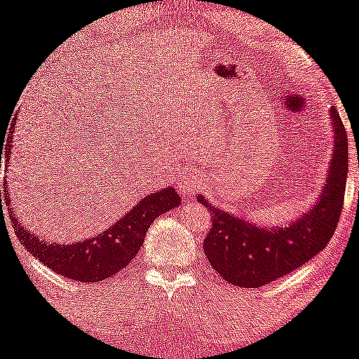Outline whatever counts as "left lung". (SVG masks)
<instances>
[{"instance_id":"left-lung-1","label":"left lung","mask_w":359,"mask_h":359,"mask_svg":"<svg viewBox=\"0 0 359 359\" xmlns=\"http://www.w3.org/2000/svg\"><path fill=\"white\" fill-rule=\"evenodd\" d=\"M334 154L327 184L318 201L285 227H258L229 211L213 208L203 196L198 201L210 210L211 229L203 249L224 280L239 287H262L277 280L325 249L337 229L348 179V134L339 111L330 108Z\"/></svg>"}]
</instances>
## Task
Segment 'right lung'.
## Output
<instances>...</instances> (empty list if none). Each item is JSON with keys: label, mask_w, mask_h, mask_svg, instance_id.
I'll list each match as a JSON object with an SVG mask.
<instances>
[{"label": "right lung", "mask_w": 359, "mask_h": 359, "mask_svg": "<svg viewBox=\"0 0 359 359\" xmlns=\"http://www.w3.org/2000/svg\"><path fill=\"white\" fill-rule=\"evenodd\" d=\"M10 144L11 141H8V151L5 154L6 163L10 161ZM3 199H6L10 205L8 187H3V191H0V205ZM179 205L180 196L172 187L149 192L129 213L123 215L116 224L101 232L100 236L74 244H48L34 236L30 230L22 227L15 215H10V222L18 241L27 248L34 258L43 262L48 269L55 270L56 273L70 280L100 282L126 269L137 256L149 225L165 211L177 208ZM10 211L13 210L10 208Z\"/></svg>", "instance_id": "right-lung-1"}]
</instances>
